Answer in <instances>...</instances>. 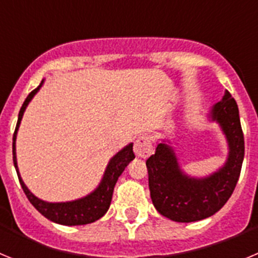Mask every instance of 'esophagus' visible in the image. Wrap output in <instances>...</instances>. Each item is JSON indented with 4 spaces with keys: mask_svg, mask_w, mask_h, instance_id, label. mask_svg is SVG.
I'll return each instance as SVG.
<instances>
[{
    "mask_svg": "<svg viewBox=\"0 0 258 258\" xmlns=\"http://www.w3.org/2000/svg\"><path fill=\"white\" fill-rule=\"evenodd\" d=\"M134 154L138 157H145L149 156L152 152V143L147 136H140L134 142Z\"/></svg>",
    "mask_w": 258,
    "mask_h": 258,
    "instance_id": "obj_1",
    "label": "esophagus"
}]
</instances>
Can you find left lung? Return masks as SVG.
<instances>
[{"label": "left lung", "mask_w": 258, "mask_h": 258, "mask_svg": "<svg viewBox=\"0 0 258 258\" xmlns=\"http://www.w3.org/2000/svg\"><path fill=\"white\" fill-rule=\"evenodd\" d=\"M207 118L220 126L227 143L226 160L218 169L202 177L186 173L169 138L159 140L155 154L146 160L152 204L161 216L175 222H195L217 213L240 175L244 137L238 104L227 90L212 106Z\"/></svg>", "instance_id": "left-lung-1"}]
</instances>
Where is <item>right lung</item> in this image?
Returning a JSON list of instances; mask_svg holds the SVG:
<instances>
[{
  "mask_svg": "<svg viewBox=\"0 0 258 258\" xmlns=\"http://www.w3.org/2000/svg\"><path fill=\"white\" fill-rule=\"evenodd\" d=\"M45 80H42L38 88H36L23 103L22 108L19 111L18 116V122L15 132L13 137V160L15 170L19 177V182L22 184L23 191L26 192L27 198L32 203V206L35 207L44 217L52 222L59 223V225H66V226H79V225H88V223L95 222L101 217H103L106 212L108 211L111 200H112L113 187H115L116 182L118 177L121 175L124 169L127 166V164L133 160L134 152H133V143H129L125 147H122L118 152H116L107 164L106 169H104L103 177L97 187L89 192L88 195L79 199L70 200V202H46L40 198H37L35 194L32 192L27 184L23 181L22 175L19 173L17 160V136L19 131L20 121H22L23 115L26 112V108L28 107L29 102L33 99L36 94L38 93L42 85H44Z\"/></svg>",
  "mask_w": 258,
  "mask_h": 258,
  "instance_id": "right-lung-1",
  "label": "right lung"
}]
</instances>
